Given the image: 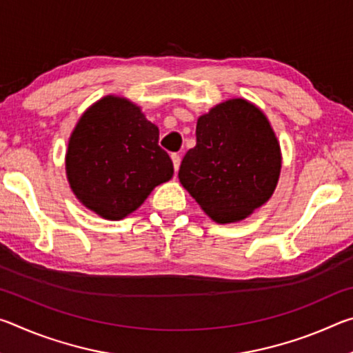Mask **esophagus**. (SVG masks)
<instances>
[{"label": "esophagus", "instance_id": "34e87169", "mask_svg": "<svg viewBox=\"0 0 353 353\" xmlns=\"http://www.w3.org/2000/svg\"><path fill=\"white\" fill-rule=\"evenodd\" d=\"M171 159H172V165H174V170L177 171L179 170V166H181V155H179L177 152H174V154H171Z\"/></svg>", "mask_w": 353, "mask_h": 353}]
</instances>
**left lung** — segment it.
Here are the masks:
<instances>
[{
  "label": "left lung",
  "instance_id": "8db88e82",
  "mask_svg": "<svg viewBox=\"0 0 353 353\" xmlns=\"http://www.w3.org/2000/svg\"><path fill=\"white\" fill-rule=\"evenodd\" d=\"M282 159L260 109L230 99L198 119L196 146L185 154L179 181L219 224L249 216L271 198Z\"/></svg>",
  "mask_w": 353,
  "mask_h": 353
}]
</instances>
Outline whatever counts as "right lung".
Here are the masks:
<instances>
[{"instance_id": "obj_1", "label": "right lung", "mask_w": 353, "mask_h": 353, "mask_svg": "<svg viewBox=\"0 0 353 353\" xmlns=\"http://www.w3.org/2000/svg\"><path fill=\"white\" fill-rule=\"evenodd\" d=\"M172 174L170 155L159 146V128L126 99H101L71 134V188L83 205L105 219L128 216Z\"/></svg>"}]
</instances>
